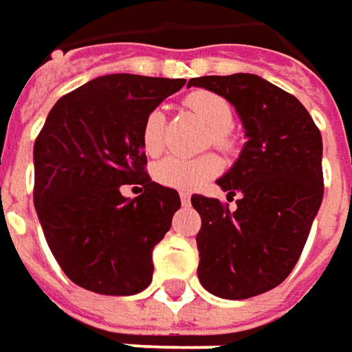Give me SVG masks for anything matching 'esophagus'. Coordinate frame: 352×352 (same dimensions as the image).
Here are the masks:
<instances>
[{
  "mask_svg": "<svg viewBox=\"0 0 352 352\" xmlns=\"http://www.w3.org/2000/svg\"><path fill=\"white\" fill-rule=\"evenodd\" d=\"M179 197H181V204H183V206H187V204L191 201V195H189L187 191H181V193H179Z\"/></svg>",
  "mask_w": 352,
  "mask_h": 352,
  "instance_id": "obj_1",
  "label": "esophagus"
}]
</instances>
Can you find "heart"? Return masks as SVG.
I'll use <instances>...</instances> for the list:
<instances>
[{"instance_id":"b5f03b06","label":"heart","mask_w":352,"mask_h":352,"mask_svg":"<svg viewBox=\"0 0 352 352\" xmlns=\"http://www.w3.org/2000/svg\"><path fill=\"white\" fill-rule=\"evenodd\" d=\"M183 104L193 112L206 126H209V141L221 151L234 146L232 124H234V107L228 98L211 90H193L183 98ZM165 131L167 118L161 109L146 112L141 124V146L148 157H157L165 148ZM221 169V163L215 155L199 157H179L169 155L163 161L155 163L153 177L157 183L171 189H195L208 179L215 177Z\"/></svg>"}]
</instances>
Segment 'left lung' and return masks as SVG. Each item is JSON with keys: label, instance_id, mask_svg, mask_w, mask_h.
Listing matches in <instances>:
<instances>
[{"label": "left lung", "instance_id": "left-lung-1", "mask_svg": "<svg viewBox=\"0 0 352 352\" xmlns=\"http://www.w3.org/2000/svg\"><path fill=\"white\" fill-rule=\"evenodd\" d=\"M201 86L228 98L248 143L217 179L238 209L193 195L201 215L197 276L211 294L243 300L282 284L296 266L322 204V137L300 100L256 74L201 76Z\"/></svg>", "mask_w": 352, "mask_h": 352}]
</instances>
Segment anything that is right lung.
Returning a JSON list of instances; mask_svg holds the SVG:
<instances>
[{"label": "right lung", "mask_w": 352, "mask_h": 352, "mask_svg": "<svg viewBox=\"0 0 352 352\" xmlns=\"http://www.w3.org/2000/svg\"><path fill=\"white\" fill-rule=\"evenodd\" d=\"M183 78L109 74L64 94L34 144V206L50 250L82 288L131 296L153 280V248L181 208L146 173L141 124ZM122 184L142 187L126 200Z\"/></svg>", "instance_id": "1"}]
</instances>
